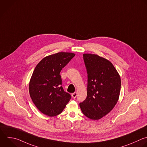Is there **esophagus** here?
<instances>
[{
	"label": "esophagus",
	"instance_id": "34e87169",
	"mask_svg": "<svg viewBox=\"0 0 147 147\" xmlns=\"http://www.w3.org/2000/svg\"><path fill=\"white\" fill-rule=\"evenodd\" d=\"M77 92H74V93H72V94H71L72 97H73V99H75V98H76V96H77Z\"/></svg>",
	"mask_w": 147,
	"mask_h": 147
}]
</instances>
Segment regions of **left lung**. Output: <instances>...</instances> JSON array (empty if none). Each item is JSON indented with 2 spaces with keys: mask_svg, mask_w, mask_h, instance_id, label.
Returning a JSON list of instances; mask_svg holds the SVG:
<instances>
[{
  "mask_svg": "<svg viewBox=\"0 0 147 147\" xmlns=\"http://www.w3.org/2000/svg\"><path fill=\"white\" fill-rule=\"evenodd\" d=\"M88 74L87 96L80 103L88 118L98 120L109 113L119 99L121 77L113 63L96 54H84Z\"/></svg>",
  "mask_w": 147,
  "mask_h": 147,
  "instance_id": "8db88e82",
  "label": "left lung"
}]
</instances>
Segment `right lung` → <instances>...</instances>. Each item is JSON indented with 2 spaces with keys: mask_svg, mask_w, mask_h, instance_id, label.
Masks as SVG:
<instances>
[{
  "mask_svg": "<svg viewBox=\"0 0 147 147\" xmlns=\"http://www.w3.org/2000/svg\"><path fill=\"white\" fill-rule=\"evenodd\" d=\"M74 56L71 53H58L45 57L36 66L29 91L33 103L42 114L57 116L70 101L71 95L61 86L60 72Z\"/></svg>",
  "mask_w": 147,
  "mask_h": 147,
  "instance_id": "1",
  "label": "right lung"
}]
</instances>
